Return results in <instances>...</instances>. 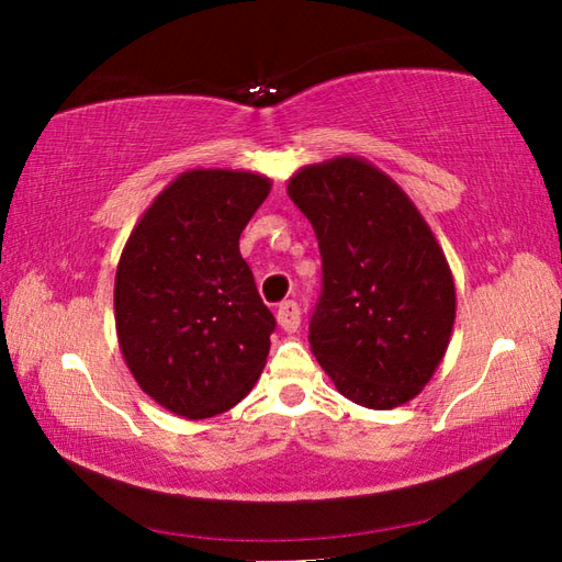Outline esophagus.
Here are the masks:
<instances>
[{"label":"esophagus","instance_id":"obj_1","mask_svg":"<svg viewBox=\"0 0 562 562\" xmlns=\"http://www.w3.org/2000/svg\"><path fill=\"white\" fill-rule=\"evenodd\" d=\"M278 324H280L282 330H288V333H294L296 328H300V324H302L300 304L290 302V300L282 302V304L278 306Z\"/></svg>","mask_w":562,"mask_h":562}]
</instances>
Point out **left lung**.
Returning a JSON list of instances; mask_svg holds the SVG:
<instances>
[{"label": "left lung", "instance_id": "8db88e82", "mask_svg": "<svg viewBox=\"0 0 562 562\" xmlns=\"http://www.w3.org/2000/svg\"><path fill=\"white\" fill-rule=\"evenodd\" d=\"M288 193L312 222L324 290L308 342L357 405L413 401L449 348L457 290L445 250L403 188L360 157L296 171Z\"/></svg>", "mask_w": 562, "mask_h": 562}]
</instances>
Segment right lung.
Listing matches in <instances>:
<instances>
[{
    "instance_id": "1",
    "label": "right lung",
    "mask_w": 562,
    "mask_h": 562,
    "mask_svg": "<svg viewBox=\"0 0 562 562\" xmlns=\"http://www.w3.org/2000/svg\"><path fill=\"white\" fill-rule=\"evenodd\" d=\"M272 181L193 169L154 198L115 272V330L139 389L188 420L234 408L268 360L274 316L238 238Z\"/></svg>"
}]
</instances>
